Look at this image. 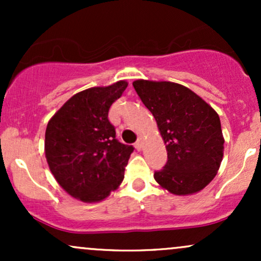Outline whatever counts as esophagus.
<instances>
[{
    "label": "esophagus",
    "mask_w": 261,
    "mask_h": 261,
    "mask_svg": "<svg viewBox=\"0 0 261 261\" xmlns=\"http://www.w3.org/2000/svg\"><path fill=\"white\" fill-rule=\"evenodd\" d=\"M135 147H136V149H141V147H142V139L141 137H139L136 142H135Z\"/></svg>",
    "instance_id": "1"
}]
</instances>
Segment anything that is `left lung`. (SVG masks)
Returning <instances> with one entry per match:
<instances>
[{
	"label": "left lung",
	"mask_w": 261,
	"mask_h": 261,
	"mask_svg": "<svg viewBox=\"0 0 261 261\" xmlns=\"http://www.w3.org/2000/svg\"><path fill=\"white\" fill-rule=\"evenodd\" d=\"M135 91L157 121L168 161L154 172L162 188L175 195L202 190L217 174L224 139L218 114L187 87L137 80Z\"/></svg>",
	"instance_id": "8db88e82"
}]
</instances>
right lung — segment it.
I'll list each match as a JSON object with an SVG mask.
<instances>
[{"label":"right lung","mask_w":261,"mask_h":261,"mask_svg":"<svg viewBox=\"0 0 261 261\" xmlns=\"http://www.w3.org/2000/svg\"><path fill=\"white\" fill-rule=\"evenodd\" d=\"M126 81L93 87L71 97L47 122L45 157L56 181L83 202H98L124 179L133 146L119 142L108 119Z\"/></svg>","instance_id":"add662e5"}]
</instances>
